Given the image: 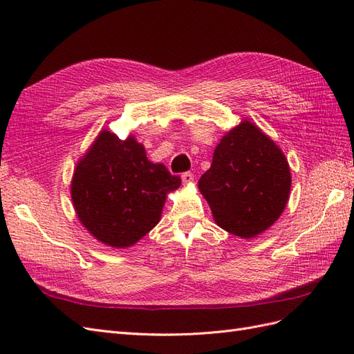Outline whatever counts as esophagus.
<instances>
[{"label":"esophagus","mask_w":354,"mask_h":354,"mask_svg":"<svg viewBox=\"0 0 354 354\" xmlns=\"http://www.w3.org/2000/svg\"><path fill=\"white\" fill-rule=\"evenodd\" d=\"M183 184L184 185H189V184H193L194 183V175L192 174V171H185V174H183Z\"/></svg>","instance_id":"34e87169"}]
</instances>
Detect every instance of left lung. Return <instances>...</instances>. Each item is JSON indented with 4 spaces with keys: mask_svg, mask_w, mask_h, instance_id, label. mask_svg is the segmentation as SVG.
I'll list each match as a JSON object with an SVG mask.
<instances>
[{
    "mask_svg": "<svg viewBox=\"0 0 354 354\" xmlns=\"http://www.w3.org/2000/svg\"><path fill=\"white\" fill-rule=\"evenodd\" d=\"M292 176L275 142L242 121L216 145L212 165L198 179L215 223L243 239L269 229L283 214Z\"/></svg>",
    "mask_w": 354,
    "mask_h": 354,
    "instance_id": "8db88e82",
    "label": "left lung"
}]
</instances>
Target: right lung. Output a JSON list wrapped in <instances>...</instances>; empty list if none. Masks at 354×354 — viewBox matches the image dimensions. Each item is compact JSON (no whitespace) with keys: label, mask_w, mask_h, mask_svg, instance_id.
<instances>
[{"label":"right lung","mask_w":354,"mask_h":354,"mask_svg":"<svg viewBox=\"0 0 354 354\" xmlns=\"http://www.w3.org/2000/svg\"><path fill=\"white\" fill-rule=\"evenodd\" d=\"M180 185L161 162H151L133 136L103 130L79 160L71 198L79 221L112 248L134 245L160 221L169 192Z\"/></svg>","instance_id":"add662e5"}]
</instances>
